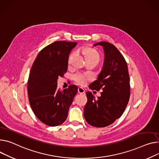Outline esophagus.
<instances>
[{"label":"esophagus","mask_w":159,"mask_h":159,"mask_svg":"<svg viewBox=\"0 0 159 159\" xmlns=\"http://www.w3.org/2000/svg\"><path fill=\"white\" fill-rule=\"evenodd\" d=\"M78 92L79 93H80V94H83V93H84L85 92V91H84V90L83 88L79 87V88L78 89Z\"/></svg>","instance_id":"1"}]
</instances>
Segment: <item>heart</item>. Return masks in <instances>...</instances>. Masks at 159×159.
<instances>
[{"label": "heart", "mask_w": 159, "mask_h": 159, "mask_svg": "<svg viewBox=\"0 0 159 159\" xmlns=\"http://www.w3.org/2000/svg\"><path fill=\"white\" fill-rule=\"evenodd\" d=\"M86 61H91V62H93L98 64L100 60V56L97 52L94 50L93 48H85L82 51ZM74 55V54H71L69 58H68V62L69 63L70 60ZM90 80L89 76L81 74V73H77V74L73 76V80L74 81L80 85H84L86 83V82Z\"/></svg>", "instance_id": "b5f03b06"}]
</instances>
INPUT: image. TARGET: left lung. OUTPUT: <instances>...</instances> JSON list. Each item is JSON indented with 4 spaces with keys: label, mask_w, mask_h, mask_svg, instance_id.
Wrapping results in <instances>:
<instances>
[{
    "label": "left lung",
    "mask_w": 159,
    "mask_h": 159,
    "mask_svg": "<svg viewBox=\"0 0 159 159\" xmlns=\"http://www.w3.org/2000/svg\"><path fill=\"white\" fill-rule=\"evenodd\" d=\"M99 45L104 50L103 66L89 88L102 92L97 98L87 92V102L83 110L84 117L90 125L104 127L123 114L130 97V80L126 61L118 49L105 41L97 43L93 46Z\"/></svg>",
    "instance_id": "8db88e82"
}]
</instances>
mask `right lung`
<instances>
[{
  "mask_svg": "<svg viewBox=\"0 0 159 159\" xmlns=\"http://www.w3.org/2000/svg\"><path fill=\"white\" fill-rule=\"evenodd\" d=\"M77 43L55 41L39 53L27 83L29 102L35 115L44 124L55 127L66 121L78 87L70 85L60 91L57 80L67 72L68 58Z\"/></svg>",
  "mask_w": 159,
  "mask_h": 159,
  "instance_id": "add662e5",
  "label": "right lung"
}]
</instances>
